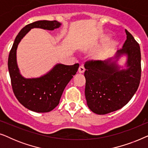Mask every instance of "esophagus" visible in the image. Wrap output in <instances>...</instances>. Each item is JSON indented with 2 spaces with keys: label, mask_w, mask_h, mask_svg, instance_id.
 I'll return each instance as SVG.
<instances>
[{
  "label": "esophagus",
  "mask_w": 148,
  "mask_h": 148,
  "mask_svg": "<svg viewBox=\"0 0 148 148\" xmlns=\"http://www.w3.org/2000/svg\"><path fill=\"white\" fill-rule=\"evenodd\" d=\"M85 70H86V69H85L84 66L81 65V66H79V72L80 73H84L85 71Z\"/></svg>",
  "instance_id": "34e87169"
}]
</instances>
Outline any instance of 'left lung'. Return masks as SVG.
I'll list each match as a JSON object with an SVG mask.
<instances>
[{"mask_svg": "<svg viewBox=\"0 0 148 148\" xmlns=\"http://www.w3.org/2000/svg\"><path fill=\"white\" fill-rule=\"evenodd\" d=\"M127 40L117 54L128 56L126 70L119 71L110 60L85 62V96L93 112L106 114L125 106L136 92L141 80V52L139 44L125 29Z\"/></svg>", "mask_w": 148, "mask_h": 148, "instance_id": "1", "label": "left lung"}]
</instances>
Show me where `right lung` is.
<instances>
[{
    "mask_svg": "<svg viewBox=\"0 0 148 148\" xmlns=\"http://www.w3.org/2000/svg\"><path fill=\"white\" fill-rule=\"evenodd\" d=\"M57 21H38L25 25L16 37L8 59V68L13 93L18 101L30 110L48 112L59 104L62 92L76 74L79 64H58L45 75L39 78L25 79L19 73L16 60V51L19 42L34 27L54 30L59 27Z\"/></svg>",
    "mask_w": 148,
    "mask_h": 148,
    "instance_id": "obj_1",
    "label": "right lung"
}]
</instances>
